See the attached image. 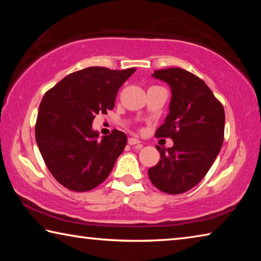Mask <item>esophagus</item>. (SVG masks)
<instances>
[{"label": "esophagus", "instance_id": "esophagus-1", "mask_svg": "<svg viewBox=\"0 0 261 261\" xmlns=\"http://www.w3.org/2000/svg\"><path fill=\"white\" fill-rule=\"evenodd\" d=\"M127 143H129V145H138L140 144V140L138 138H135V137H130L129 139H127Z\"/></svg>", "mask_w": 261, "mask_h": 261}]
</instances>
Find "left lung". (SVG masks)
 <instances>
[{"mask_svg":"<svg viewBox=\"0 0 261 261\" xmlns=\"http://www.w3.org/2000/svg\"><path fill=\"white\" fill-rule=\"evenodd\" d=\"M152 77L170 87L169 114L155 136L170 137L174 146H156L161 158L148 169V177L162 192L179 194L205 177L220 153L224 109L205 82L187 70H156Z\"/></svg>","mask_w":261,"mask_h":261,"instance_id":"8db88e82","label":"left lung"}]
</instances>
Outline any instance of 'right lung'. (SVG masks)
<instances>
[{
    "instance_id": "1",
    "label": "right lung",
    "mask_w": 261,
    "mask_h": 261,
    "mask_svg": "<svg viewBox=\"0 0 261 261\" xmlns=\"http://www.w3.org/2000/svg\"><path fill=\"white\" fill-rule=\"evenodd\" d=\"M135 71L86 68L63 78L43 96L35 139L47 168L63 187L84 192L108 177L126 135L114 130L99 138L92 123L95 115L114 108L118 90Z\"/></svg>"
}]
</instances>
